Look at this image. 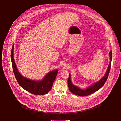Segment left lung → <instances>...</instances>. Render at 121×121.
<instances>
[{"label":"left lung","mask_w":121,"mask_h":121,"mask_svg":"<svg viewBox=\"0 0 121 121\" xmlns=\"http://www.w3.org/2000/svg\"><path fill=\"white\" fill-rule=\"evenodd\" d=\"M110 56V62L109 65L107 70L106 72L105 75L103 77V78L99 80L97 83H94L92 85L90 86L89 87L86 89V90H82L79 89V88L76 87V86L74 85L71 80V76L69 74L68 80H67V84L69 89L70 91L75 95L79 96H88L92 93L98 91L99 89H100L102 86L104 85L108 77L109 74V72L111 69V61L112 59V51H111L109 53Z\"/></svg>","instance_id":"8db88e82"}]
</instances>
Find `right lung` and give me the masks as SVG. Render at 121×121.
<instances>
[{
	"mask_svg": "<svg viewBox=\"0 0 121 121\" xmlns=\"http://www.w3.org/2000/svg\"><path fill=\"white\" fill-rule=\"evenodd\" d=\"M14 44L11 52V59L13 72L16 79L21 87L26 91L36 95H42L48 93L52 88L58 70L49 72L41 81L31 80L26 78L18 71L14 59Z\"/></svg>",
	"mask_w": 121,
	"mask_h": 121,
	"instance_id": "obj_1",
	"label": "right lung"
}]
</instances>
